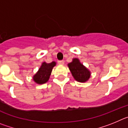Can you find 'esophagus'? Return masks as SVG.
<instances>
[{
	"label": "esophagus",
	"mask_w": 128,
	"mask_h": 128,
	"mask_svg": "<svg viewBox=\"0 0 128 128\" xmlns=\"http://www.w3.org/2000/svg\"><path fill=\"white\" fill-rule=\"evenodd\" d=\"M58 63L59 65H64V63H65V62H64V61L63 60H60V61H58Z\"/></svg>",
	"instance_id": "esophagus-1"
}]
</instances>
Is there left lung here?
I'll use <instances>...</instances> for the list:
<instances>
[{
	"label": "left lung",
	"instance_id": "8db88e82",
	"mask_svg": "<svg viewBox=\"0 0 128 128\" xmlns=\"http://www.w3.org/2000/svg\"><path fill=\"white\" fill-rule=\"evenodd\" d=\"M68 66L72 73V76L77 81L84 82L89 80L91 73L90 70L80 62L79 59H73L72 62L68 64Z\"/></svg>",
	"mask_w": 128,
	"mask_h": 128
}]
</instances>
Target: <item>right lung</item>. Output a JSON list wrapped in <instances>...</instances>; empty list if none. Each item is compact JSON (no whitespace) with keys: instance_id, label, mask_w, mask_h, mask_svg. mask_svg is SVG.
<instances>
[{"instance_id":"right-lung-1","label":"right lung","mask_w":128,"mask_h":128,"mask_svg":"<svg viewBox=\"0 0 128 128\" xmlns=\"http://www.w3.org/2000/svg\"><path fill=\"white\" fill-rule=\"evenodd\" d=\"M55 65V62H52L50 63L43 62L36 74L33 76V80L34 82H36L37 84H40L47 82L49 80L53 67Z\"/></svg>"}]
</instances>
